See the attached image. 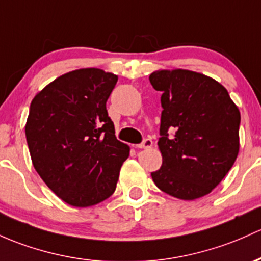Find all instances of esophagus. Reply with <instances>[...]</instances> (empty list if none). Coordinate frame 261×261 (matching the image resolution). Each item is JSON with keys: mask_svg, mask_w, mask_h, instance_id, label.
<instances>
[{"mask_svg": "<svg viewBox=\"0 0 261 261\" xmlns=\"http://www.w3.org/2000/svg\"><path fill=\"white\" fill-rule=\"evenodd\" d=\"M152 145H153L152 140H151V139H145L144 141H142L140 145H137L136 147L137 148H145V150H147V148L152 147Z\"/></svg>", "mask_w": 261, "mask_h": 261, "instance_id": "34e87169", "label": "esophagus"}]
</instances>
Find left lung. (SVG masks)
<instances>
[{
	"instance_id": "obj_1",
	"label": "left lung",
	"mask_w": 261,
	"mask_h": 261,
	"mask_svg": "<svg viewBox=\"0 0 261 261\" xmlns=\"http://www.w3.org/2000/svg\"><path fill=\"white\" fill-rule=\"evenodd\" d=\"M161 91L159 148L162 166L154 185L176 198L193 200L211 193L239 152V109L217 80L186 69L150 75ZM174 131L173 137L168 131Z\"/></svg>"
}]
</instances>
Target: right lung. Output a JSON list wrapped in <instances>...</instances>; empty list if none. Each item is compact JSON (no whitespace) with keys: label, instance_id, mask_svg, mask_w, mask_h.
Returning <instances> with one entry per match:
<instances>
[{"label":"right lung","instance_id":"right-lung-1","mask_svg":"<svg viewBox=\"0 0 261 261\" xmlns=\"http://www.w3.org/2000/svg\"><path fill=\"white\" fill-rule=\"evenodd\" d=\"M117 75L84 68L34 96L25 122L32 163L45 185L73 207H90L115 192L130 147L115 136L107 101Z\"/></svg>","mask_w":261,"mask_h":261}]
</instances>
